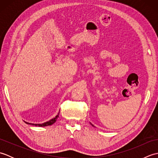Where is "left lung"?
I'll list each match as a JSON object with an SVG mask.
<instances>
[{"label":"left lung","mask_w":158,"mask_h":158,"mask_svg":"<svg viewBox=\"0 0 158 158\" xmlns=\"http://www.w3.org/2000/svg\"><path fill=\"white\" fill-rule=\"evenodd\" d=\"M90 124H91V125H92V126H94V127H95V126H94V125H93V124H92V123H90Z\"/></svg>","instance_id":"8db88e82"}]
</instances>
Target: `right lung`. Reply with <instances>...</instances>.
<instances>
[{
    "label": "right lung",
    "instance_id": "1",
    "mask_svg": "<svg viewBox=\"0 0 158 158\" xmlns=\"http://www.w3.org/2000/svg\"><path fill=\"white\" fill-rule=\"evenodd\" d=\"M59 113H60V111L59 113H58V115H57L54 118H53L52 119L49 120L48 122H44V123H28V122H24L28 123V124H30V125H32V126H39V127H45V126H51L52 125L53 123H54L56 122V119H58V117H59Z\"/></svg>",
    "mask_w": 158,
    "mask_h": 158
}]
</instances>
